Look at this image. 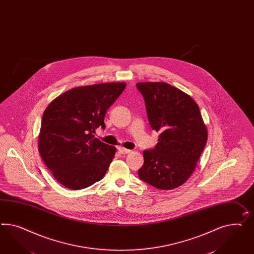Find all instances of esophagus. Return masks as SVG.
I'll use <instances>...</instances> for the list:
<instances>
[{
    "label": "esophagus",
    "mask_w": 254,
    "mask_h": 254,
    "mask_svg": "<svg viewBox=\"0 0 254 254\" xmlns=\"http://www.w3.org/2000/svg\"><path fill=\"white\" fill-rule=\"evenodd\" d=\"M118 150H119V152L122 153V154H129V153L131 152V150H130V149H127V148H124L123 146L119 147V148H118Z\"/></svg>",
    "instance_id": "esophagus-1"
}]
</instances>
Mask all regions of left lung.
<instances>
[{
    "mask_svg": "<svg viewBox=\"0 0 254 254\" xmlns=\"http://www.w3.org/2000/svg\"><path fill=\"white\" fill-rule=\"evenodd\" d=\"M149 124L160 131L154 149L145 150L141 180L162 190L177 189L189 180L207 143L208 130L195 100L162 81L138 82Z\"/></svg>",
    "mask_w": 254,
    "mask_h": 254,
    "instance_id": "1",
    "label": "left lung"
}]
</instances>
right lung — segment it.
I'll list each match as a JSON object with an SVG mask.
<instances>
[{"mask_svg":"<svg viewBox=\"0 0 254 254\" xmlns=\"http://www.w3.org/2000/svg\"><path fill=\"white\" fill-rule=\"evenodd\" d=\"M125 82H106L67 90L44 112L38 149L56 180L71 190L100 181L117 149L94 137L109 107L124 92Z\"/></svg>","mask_w":254,"mask_h":254,"instance_id":"right-lung-1","label":"right lung"}]
</instances>
